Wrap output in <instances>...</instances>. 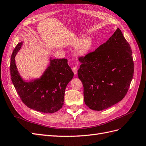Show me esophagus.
<instances>
[{"instance_id": "obj_1", "label": "esophagus", "mask_w": 146, "mask_h": 146, "mask_svg": "<svg viewBox=\"0 0 146 146\" xmlns=\"http://www.w3.org/2000/svg\"><path fill=\"white\" fill-rule=\"evenodd\" d=\"M72 71L74 74H77V70H78V68L77 67V66H74V67H73L72 68Z\"/></svg>"}]
</instances>
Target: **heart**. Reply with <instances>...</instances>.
Masks as SVG:
<instances>
[{
    "label": "heart",
    "instance_id": "b5f03b06",
    "mask_svg": "<svg viewBox=\"0 0 146 146\" xmlns=\"http://www.w3.org/2000/svg\"><path fill=\"white\" fill-rule=\"evenodd\" d=\"M77 42H75L76 44ZM92 46V40L90 38L82 39L76 47V52L78 55H84L88 52Z\"/></svg>",
    "mask_w": 146,
    "mask_h": 146
}]
</instances>
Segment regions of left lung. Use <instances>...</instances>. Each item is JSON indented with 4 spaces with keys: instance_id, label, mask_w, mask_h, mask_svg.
Here are the masks:
<instances>
[{
    "instance_id": "obj_1",
    "label": "left lung",
    "mask_w": 146,
    "mask_h": 146,
    "mask_svg": "<svg viewBox=\"0 0 146 146\" xmlns=\"http://www.w3.org/2000/svg\"><path fill=\"white\" fill-rule=\"evenodd\" d=\"M79 61L78 77L90 109L102 111L123 99L133 77L134 63L130 46L120 29Z\"/></svg>"
}]
</instances>
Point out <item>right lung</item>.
<instances>
[{
	"label": "right lung",
	"mask_w": 146,
	"mask_h": 146,
	"mask_svg": "<svg viewBox=\"0 0 146 146\" xmlns=\"http://www.w3.org/2000/svg\"><path fill=\"white\" fill-rule=\"evenodd\" d=\"M22 45L23 42H19L15 47L10 61L11 78L17 93L31 109L45 113L56 112L63 107L66 86L74 77L68 60L50 58L40 78L26 82L17 71L15 60Z\"/></svg>",
	"instance_id": "1"
}]
</instances>
